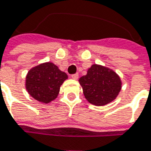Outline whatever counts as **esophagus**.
<instances>
[{
    "instance_id": "obj_1",
    "label": "esophagus",
    "mask_w": 151,
    "mask_h": 151,
    "mask_svg": "<svg viewBox=\"0 0 151 151\" xmlns=\"http://www.w3.org/2000/svg\"><path fill=\"white\" fill-rule=\"evenodd\" d=\"M71 77H72V78H73V79H78V73H75V74H73Z\"/></svg>"
}]
</instances>
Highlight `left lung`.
Instances as JSON below:
<instances>
[{
	"label": "left lung",
	"instance_id": "8db88e82",
	"mask_svg": "<svg viewBox=\"0 0 151 151\" xmlns=\"http://www.w3.org/2000/svg\"><path fill=\"white\" fill-rule=\"evenodd\" d=\"M78 81L86 99L95 106L110 103L122 88L120 77L113 70L99 65H93Z\"/></svg>",
	"mask_w": 151,
	"mask_h": 151
}]
</instances>
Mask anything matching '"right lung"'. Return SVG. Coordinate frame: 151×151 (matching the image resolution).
<instances>
[{
	"label": "right lung",
	"mask_w": 151,
	"mask_h": 151,
	"mask_svg": "<svg viewBox=\"0 0 151 151\" xmlns=\"http://www.w3.org/2000/svg\"><path fill=\"white\" fill-rule=\"evenodd\" d=\"M67 78L57 65L47 62L29 71L25 86L31 97L42 103H49L58 97L60 86Z\"/></svg>",
	"instance_id": "obj_1"
}]
</instances>
